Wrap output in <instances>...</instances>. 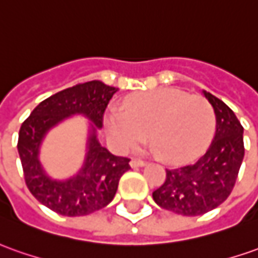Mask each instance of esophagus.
Here are the masks:
<instances>
[{
    "label": "esophagus",
    "mask_w": 258,
    "mask_h": 258,
    "mask_svg": "<svg viewBox=\"0 0 258 258\" xmlns=\"http://www.w3.org/2000/svg\"><path fill=\"white\" fill-rule=\"evenodd\" d=\"M129 164H131V167H132V168H138V167H143L145 166V161H142V160H131V163H129Z\"/></svg>",
    "instance_id": "34e87169"
}]
</instances>
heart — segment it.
<instances>
[{
	"label": "heart",
	"instance_id": "heart-1",
	"mask_svg": "<svg viewBox=\"0 0 258 258\" xmlns=\"http://www.w3.org/2000/svg\"><path fill=\"white\" fill-rule=\"evenodd\" d=\"M105 125L119 152L142 146L149 136L153 149L167 163L198 156L214 138V106L201 95L177 88L136 92L123 102V112L111 109Z\"/></svg>",
	"mask_w": 258,
	"mask_h": 258
}]
</instances>
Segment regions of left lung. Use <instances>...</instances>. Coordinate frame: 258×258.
I'll return each mask as SVG.
<instances>
[{"label":"left lung","instance_id":"obj_1","mask_svg":"<svg viewBox=\"0 0 258 258\" xmlns=\"http://www.w3.org/2000/svg\"><path fill=\"white\" fill-rule=\"evenodd\" d=\"M202 92L216 115L214 140L192 164L167 168L166 181L153 192L159 207L184 216H200L225 202L244 157L243 126L234 112L211 92Z\"/></svg>","mask_w":258,"mask_h":258}]
</instances>
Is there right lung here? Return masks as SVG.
Returning a JSON list of instances; mask_svg holds the SVG:
<instances>
[{"label": "right lung", "instance_id": "obj_1", "mask_svg": "<svg viewBox=\"0 0 258 258\" xmlns=\"http://www.w3.org/2000/svg\"><path fill=\"white\" fill-rule=\"evenodd\" d=\"M116 91L98 80L66 88L42 101L19 129L18 153L25 182L40 204L58 215L84 216L105 208L116 194L120 177L131 168V160L113 156L97 138L106 105ZM74 114L90 120L85 163L73 177L56 180L38 160L40 146L53 127Z\"/></svg>", "mask_w": 258, "mask_h": 258}]
</instances>
